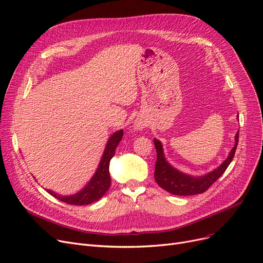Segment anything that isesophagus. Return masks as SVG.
I'll return each mask as SVG.
<instances>
[{"mask_svg": "<svg viewBox=\"0 0 263 263\" xmlns=\"http://www.w3.org/2000/svg\"><path fill=\"white\" fill-rule=\"evenodd\" d=\"M145 128V122L142 120V119H137L135 120V122H134V129H137V130H142V129H144Z\"/></svg>", "mask_w": 263, "mask_h": 263, "instance_id": "esophagus-1", "label": "esophagus"}]
</instances>
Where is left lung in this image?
Masks as SVG:
<instances>
[{"mask_svg": "<svg viewBox=\"0 0 263 263\" xmlns=\"http://www.w3.org/2000/svg\"><path fill=\"white\" fill-rule=\"evenodd\" d=\"M154 144L157 151V161L156 166H155L154 177L158 185L164 191L173 194V195L190 196L206 192L224 173V171L229 167V164L232 162L233 158H234L238 144V132L235 135L234 147L231 149L228 158L222 162L221 166L205 174V176L197 178L189 176V174L174 169L166 160V158H164L161 143L155 139Z\"/></svg>", "mask_w": 263, "mask_h": 263, "instance_id": "obj_1", "label": "left lung"}]
</instances>
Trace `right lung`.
<instances>
[{"mask_svg":"<svg viewBox=\"0 0 263 263\" xmlns=\"http://www.w3.org/2000/svg\"><path fill=\"white\" fill-rule=\"evenodd\" d=\"M123 137V130H119L118 132H115L108 143L106 145V148L102 156L101 162L99 164L93 178L90 182L81 190L80 192L76 193L74 195L71 196H62L58 195L55 192L50 190H46L47 193H50L55 198L61 200L63 202L69 203V205L74 206H82V205H90V203L99 200L104 194L108 191L110 186V174H109V162L110 159L114 157L115 151L118 146L119 142Z\"/></svg>","mask_w":263,"mask_h":263,"instance_id":"add662e5","label":"right lung"}]
</instances>
